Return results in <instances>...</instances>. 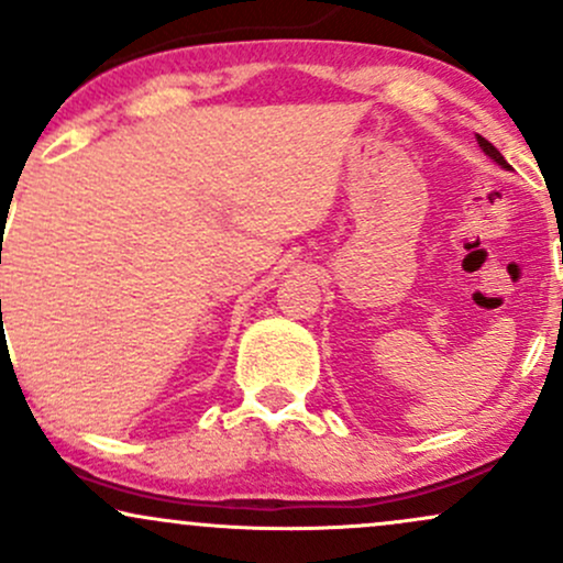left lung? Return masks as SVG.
I'll list each match as a JSON object with an SVG mask.
<instances>
[{
	"label": "left lung",
	"instance_id": "obj_1",
	"mask_svg": "<svg viewBox=\"0 0 563 563\" xmlns=\"http://www.w3.org/2000/svg\"><path fill=\"white\" fill-rule=\"evenodd\" d=\"M476 142H479V147H482V151H484V153H487V156H489V158H493L497 166H503V169H510V166H508V161L500 156V151H497V147L493 145V142H489V140H484V137H482V134H476Z\"/></svg>",
	"mask_w": 563,
	"mask_h": 563
}]
</instances>
